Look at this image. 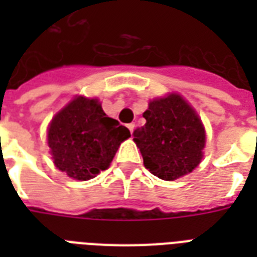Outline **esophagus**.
I'll use <instances>...</instances> for the list:
<instances>
[{
  "instance_id": "obj_1",
  "label": "esophagus",
  "mask_w": 257,
  "mask_h": 257,
  "mask_svg": "<svg viewBox=\"0 0 257 257\" xmlns=\"http://www.w3.org/2000/svg\"><path fill=\"white\" fill-rule=\"evenodd\" d=\"M126 126H128V129L131 131V133H133V131H135V126H136V125H135V122H131V124H128Z\"/></svg>"
}]
</instances>
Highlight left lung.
<instances>
[{
    "mask_svg": "<svg viewBox=\"0 0 257 257\" xmlns=\"http://www.w3.org/2000/svg\"><path fill=\"white\" fill-rule=\"evenodd\" d=\"M144 126L133 132L145 168L172 181L191 173L203 159L205 129L195 109L176 93L149 102Z\"/></svg>",
    "mask_w": 257,
    "mask_h": 257,
    "instance_id": "8db88e82",
    "label": "left lung"
}]
</instances>
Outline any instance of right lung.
<instances>
[{"mask_svg":"<svg viewBox=\"0 0 257 257\" xmlns=\"http://www.w3.org/2000/svg\"><path fill=\"white\" fill-rule=\"evenodd\" d=\"M131 137L129 129L105 114L97 98L74 97L53 117L48 145L54 165L74 180L96 177Z\"/></svg>","mask_w":257,"mask_h":257,"instance_id":"right-lung-1","label":"right lung"}]
</instances>
